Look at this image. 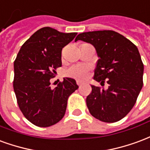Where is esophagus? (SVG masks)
Returning a JSON list of instances; mask_svg holds the SVG:
<instances>
[{"mask_svg":"<svg viewBox=\"0 0 150 150\" xmlns=\"http://www.w3.org/2000/svg\"><path fill=\"white\" fill-rule=\"evenodd\" d=\"M76 84H77V86H79V87H81V86H82V83L81 82H80V81H77V82H76Z\"/></svg>","mask_w":150,"mask_h":150,"instance_id":"esophagus-1","label":"esophagus"}]
</instances>
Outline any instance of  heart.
Instances as JSON below:
<instances>
[{
  "label": "heart",
  "instance_id": "b5f03b06",
  "mask_svg": "<svg viewBox=\"0 0 150 150\" xmlns=\"http://www.w3.org/2000/svg\"><path fill=\"white\" fill-rule=\"evenodd\" d=\"M68 76H71L73 78L83 81L86 79L88 74V68L84 65H74L69 68L67 71Z\"/></svg>",
  "mask_w": 150,
  "mask_h": 150
}]
</instances>
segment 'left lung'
Listing matches in <instances>:
<instances>
[{"mask_svg":"<svg viewBox=\"0 0 150 150\" xmlns=\"http://www.w3.org/2000/svg\"><path fill=\"white\" fill-rule=\"evenodd\" d=\"M93 45L99 59L94 80L100 85L106 80L107 90L91 86L86 105L93 117L112 123L125 117L136 103L143 86L142 63L137 46L124 36L112 30L82 33L75 41Z\"/></svg>","mask_w":150,"mask_h":150,"instance_id":"obj_1","label":"left lung"}]
</instances>
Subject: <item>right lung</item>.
Wrapping results in <instances>:
<instances>
[{
	"mask_svg": "<svg viewBox=\"0 0 150 150\" xmlns=\"http://www.w3.org/2000/svg\"><path fill=\"white\" fill-rule=\"evenodd\" d=\"M50 27L34 33L21 48L14 62L13 88L25 118L37 126L49 127L63 118L68 98L78 88L65 77L54 88L50 79L62 66V50L76 36Z\"/></svg>",
	"mask_w": 150,
	"mask_h": 150,
	"instance_id": "obj_1",
	"label": "right lung"
}]
</instances>
